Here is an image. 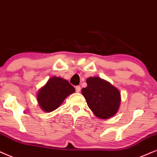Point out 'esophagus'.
I'll list each match as a JSON object with an SVG mask.
<instances>
[{"instance_id":"34e87169","label":"esophagus","mask_w":157,"mask_h":157,"mask_svg":"<svg viewBox=\"0 0 157 157\" xmlns=\"http://www.w3.org/2000/svg\"><path fill=\"white\" fill-rule=\"evenodd\" d=\"M75 89H76V91H77V93H79V92L80 91V90H81V87H80V86H79V85H77V86L75 87Z\"/></svg>"}]
</instances>
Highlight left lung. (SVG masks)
<instances>
[{
	"mask_svg": "<svg viewBox=\"0 0 157 157\" xmlns=\"http://www.w3.org/2000/svg\"><path fill=\"white\" fill-rule=\"evenodd\" d=\"M87 87L82 94L87 104L98 118L108 119L118 112L121 104V93L111 83L98 77L86 80Z\"/></svg>",
	"mask_w": 157,
	"mask_h": 157,
	"instance_id": "obj_1",
	"label": "left lung"
}]
</instances>
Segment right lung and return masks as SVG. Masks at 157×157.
<instances>
[{
	"instance_id": "1",
	"label": "right lung",
	"mask_w": 157,
	"mask_h": 157,
	"mask_svg": "<svg viewBox=\"0 0 157 157\" xmlns=\"http://www.w3.org/2000/svg\"><path fill=\"white\" fill-rule=\"evenodd\" d=\"M75 91V87L67 80L54 76L39 90L36 99L41 110L49 113L57 109L65 98Z\"/></svg>"
}]
</instances>
